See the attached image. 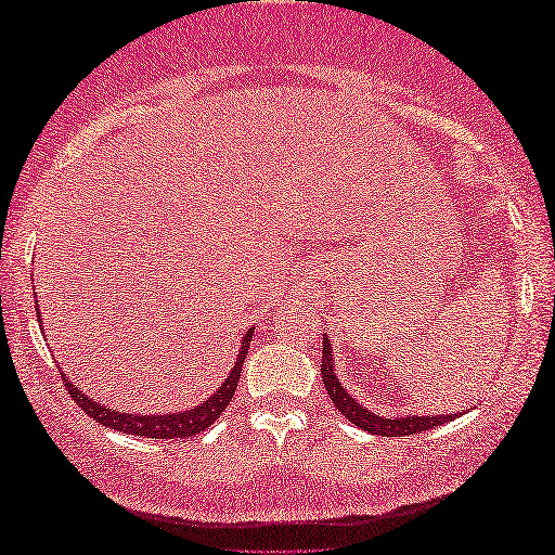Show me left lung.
Masks as SVG:
<instances>
[{"label":"left lung","mask_w":555,"mask_h":555,"mask_svg":"<svg viewBox=\"0 0 555 555\" xmlns=\"http://www.w3.org/2000/svg\"><path fill=\"white\" fill-rule=\"evenodd\" d=\"M333 348L331 340L323 338V360H321V375H323V385L328 390V398L336 404L338 412L348 417V422L363 427L365 433L371 435H385V437H404V435H415V433H427L437 425H444V422H452V415H435V417H417V415H404V417H383L375 415L367 408H363L353 395H350L346 388H343L338 375L333 373Z\"/></svg>","instance_id":"1"}]
</instances>
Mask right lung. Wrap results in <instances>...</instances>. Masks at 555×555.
Segmentation results:
<instances>
[{"instance_id":"obj_1","label":"right lung","mask_w":555,"mask_h":555,"mask_svg":"<svg viewBox=\"0 0 555 555\" xmlns=\"http://www.w3.org/2000/svg\"><path fill=\"white\" fill-rule=\"evenodd\" d=\"M39 323H41V319H39ZM251 333H254L251 328L244 333L240 358H236L232 373L227 375L222 388H219L212 398H207L205 402L197 404V408L184 410V412H172V415H133V412H116V410L105 408V404L93 402L86 392L78 390L74 383H68V377L64 373H61V377H64L66 390H68V395H72V400L86 412L88 417L101 422L103 427L118 429V433H126V435L151 437V439H184V437L199 435L202 429H207L219 415H222L227 404L232 402L236 383H240L244 358H246V353H249Z\"/></svg>"}]
</instances>
